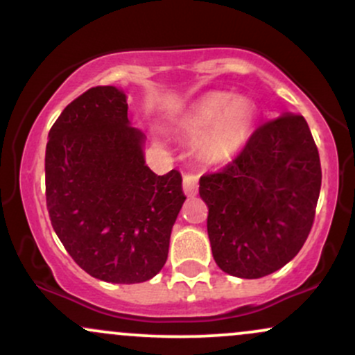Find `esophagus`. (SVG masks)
I'll return each instance as SVG.
<instances>
[{"label":"esophagus","mask_w":355,"mask_h":355,"mask_svg":"<svg viewBox=\"0 0 355 355\" xmlns=\"http://www.w3.org/2000/svg\"><path fill=\"white\" fill-rule=\"evenodd\" d=\"M183 191H185L189 197H193L198 191V178L193 173H185L183 175Z\"/></svg>","instance_id":"1"}]
</instances>
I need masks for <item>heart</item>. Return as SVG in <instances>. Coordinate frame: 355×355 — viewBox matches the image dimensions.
I'll return each instance as SVG.
<instances>
[{
  "label": "heart",
  "instance_id": "b5f03b06",
  "mask_svg": "<svg viewBox=\"0 0 355 355\" xmlns=\"http://www.w3.org/2000/svg\"><path fill=\"white\" fill-rule=\"evenodd\" d=\"M254 121L255 108L250 101L218 92L195 105L185 130L190 135H203L202 150L210 160H227L245 145Z\"/></svg>",
  "mask_w": 355,
  "mask_h": 355
}]
</instances>
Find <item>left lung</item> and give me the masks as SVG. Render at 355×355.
<instances>
[{"mask_svg": "<svg viewBox=\"0 0 355 355\" xmlns=\"http://www.w3.org/2000/svg\"><path fill=\"white\" fill-rule=\"evenodd\" d=\"M320 183L319 150L302 115L259 126L230 164L200 178L217 266L260 279L291 262L311 234Z\"/></svg>", "mask_w": 355, "mask_h": 355, "instance_id": "8db88e82", "label": "left lung"}]
</instances>
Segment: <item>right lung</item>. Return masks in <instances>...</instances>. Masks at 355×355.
<instances>
[{
    "mask_svg": "<svg viewBox=\"0 0 355 355\" xmlns=\"http://www.w3.org/2000/svg\"><path fill=\"white\" fill-rule=\"evenodd\" d=\"M144 140L115 87L87 89L48 133L51 225L71 259L105 282H145L162 270L187 198L178 170L157 175L145 165Z\"/></svg>",
    "mask_w": 355,
    "mask_h": 355,
    "instance_id": "right-lung-1",
    "label": "right lung"
}]
</instances>
